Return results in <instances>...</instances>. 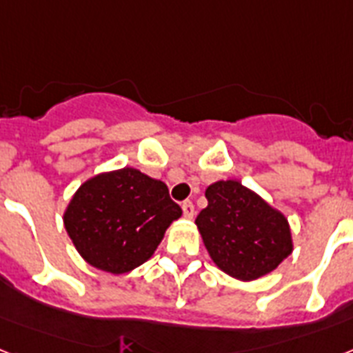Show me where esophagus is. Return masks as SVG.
Instances as JSON below:
<instances>
[{
    "label": "esophagus",
    "mask_w": 353,
    "mask_h": 353,
    "mask_svg": "<svg viewBox=\"0 0 353 353\" xmlns=\"http://www.w3.org/2000/svg\"><path fill=\"white\" fill-rule=\"evenodd\" d=\"M182 211H183V216L191 220V218L194 216V205H193V202H191V200H185V202L182 203Z\"/></svg>",
    "instance_id": "esophagus-1"
}]
</instances>
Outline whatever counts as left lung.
<instances>
[{"label":"left lung","instance_id":"8db88e82","mask_svg":"<svg viewBox=\"0 0 353 353\" xmlns=\"http://www.w3.org/2000/svg\"><path fill=\"white\" fill-rule=\"evenodd\" d=\"M208 208L196 216L212 261L232 278H261L292 252L288 222L236 180L205 189Z\"/></svg>","mask_w":353,"mask_h":353}]
</instances>
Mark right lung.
Instances as JSON below:
<instances>
[{
    "label": "right lung",
    "instance_id": "right-lung-1",
    "mask_svg": "<svg viewBox=\"0 0 353 353\" xmlns=\"http://www.w3.org/2000/svg\"><path fill=\"white\" fill-rule=\"evenodd\" d=\"M180 214L164 182L124 168L84 182L66 209L65 227L90 265L122 274L150 260Z\"/></svg>",
    "mask_w": 353,
    "mask_h": 353
}]
</instances>
